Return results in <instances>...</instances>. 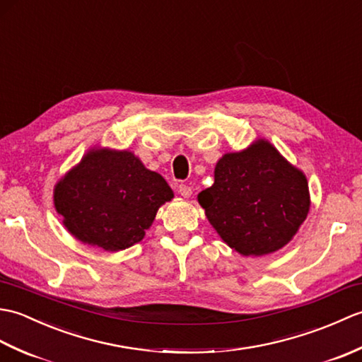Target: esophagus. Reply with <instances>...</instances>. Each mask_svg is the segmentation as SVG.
<instances>
[{"label": "esophagus", "instance_id": "34e87169", "mask_svg": "<svg viewBox=\"0 0 362 362\" xmlns=\"http://www.w3.org/2000/svg\"><path fill=\"white\" fill-rule=\"evenodd\" d=\"M177 191H179V194L182 196V197H185V199H188L191 194H193V189H191V187H188V185H179L177 187Z\"/></svg>", "mask_w": 362, "mask_h": 362}]
</instances>
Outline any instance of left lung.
Here are the masks:
<instances>
[{
  "label": "left lung",
  "mask_w": 362,
  "mask_h": 362,
  "mask_svg": "<svg viewBox=\"0 0 362 362\" xmlns=\"http://www.w3.org/2000/svg\"><path fill=\"white\" fill-rule=\"evenodd\" d=\"M222 241L244 257H261L286 245L308 216L305 174L267 140L222 156L214 183L197 196Z\"/></svg>",
  "instance_id": "1"
}]
</instances>
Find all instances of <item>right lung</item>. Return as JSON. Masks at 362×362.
I'll list each match as a JSON object with an SVG mask.
<instances>
[{"label": "right lung", "mask_w": 362, "mask_h": 362, "mask_svg": "<svg viewBox=\"0 0 362 362\" xmlns=\"http://www.w3.org/2000/svg\"><path fill=\"white\" fill-rule=\"evenodd\" d=\"M174 197L158 173L129 151L93 148L54 187V206L76 240L107 252L140 243Z\"/></svg>", "instance_id": "right-lung-1"}]
</instances>
